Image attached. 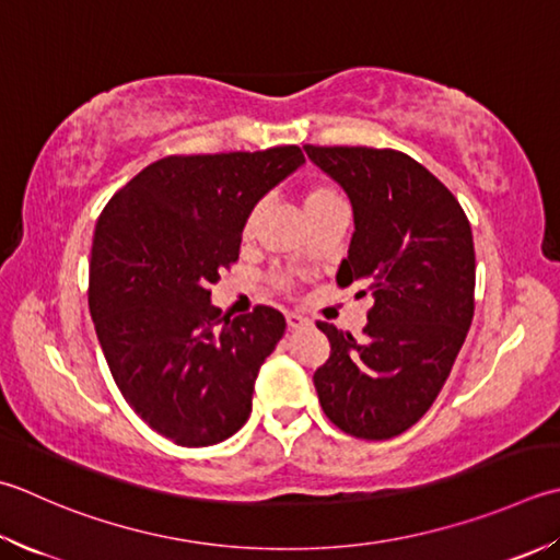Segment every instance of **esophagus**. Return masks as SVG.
Returning a JSON list of instances; mask_svg holds the SVG:
<instances>
[{"mask_svg": "<svg viewBox=\"0 0 560 560\" xmlns=\"http://www.w3.org/2000/svg\"><path fill=\"white\" fill-rule=\"evenodd\" d=\"M287 325L289 330H303V327H308V317H303L299 313H287Z\"/></svg>", "mask_w": 560, "mask_h": 560, "instance_id": "obj_1", "label": "esophagus"}]
</instances>
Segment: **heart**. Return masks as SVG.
I'll return each instance as SVG.
<instances>
[{"instance_id": "b5f03b06", "label": "heart", "mask_w": 560, "mask_h": 560, "mask_svg": "<svg viewBox=\"0 0 560 560\" xmlns=\"http://www.w3.org/2000/svg\"><path fill=\"white\" fill-rule=\"evenodd\" d=\"M335 201H342V199H339V196L330 189V186H323V184H313V186H308V189H305V196H303L305 213L317 211V208L330 206V203H335ZM259 211H261L259 206H257V208H252V213L247 215V223H245V235H252V233H255V225H257V221H259Z\"/></svg>"}]
</instances>
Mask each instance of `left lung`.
<instances>
[{
  "label": "left lung",
  "instance_id": "1",
  "mask_svg": "<svg viewBox=\"0 0 560 560\" xmlns=\"http://www.w3.org/2000/svg\"><path fill=\"white\" fill-rule=\"evenodd\" d=\"M303 150L352 203L337 283H364L374 295L361 342L317 323L330 339V359L313 376L317 398L342 432L390 440L430 410L474 320V233L454 194L405 152Z\"/></svg>",
  "mask_w": 560,
  "mask_h": 560
}]
</instances>
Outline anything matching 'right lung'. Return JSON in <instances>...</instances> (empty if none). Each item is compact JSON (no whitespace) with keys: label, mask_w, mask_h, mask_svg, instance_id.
<instances>
[{"label":"right lung","mask_w":560,"mask_h":560,"mask_svg":"<svg viewBox=\"0 0 560 560\" xmlns=\"http://www.w3.org/2000/svg\"><path fill=\"white\" fill-rule=\"evenodd\" d=\"M305 162L283 145L152 162L98 215L90 313L118 390L179 446L233 436L287 330L269 305L221 317L208 287L237 261L252 208Z\"/></svg>","instance_id":"right-lung-1"}]
</instances>
